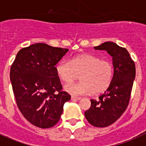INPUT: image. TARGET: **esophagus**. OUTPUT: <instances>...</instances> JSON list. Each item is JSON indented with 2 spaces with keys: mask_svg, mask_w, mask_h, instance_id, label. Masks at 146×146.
<instances>
[{
  "mask_svg": "<svg viewBox=\"0 0 146 146\" xmlns=\"http://www.w3.org/2000/svg\"><path fill=\"white\" fill-rule=\"evenodd\" d=\"M81 98L80 97H77V96H71V100L72 101H77V100H80Z\"/></svg>",
  "mask_w": 146,
  "mask_h": 146,
  "instance_id": "esophagus-1",
  "label": "esophagus"
}]
</instances>
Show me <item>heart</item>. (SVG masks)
<instances>
[{"mask_svg":"<svg viewBox=\"0 0 146 146\" xmlns=\"http://www.w3.org/2000/svg\"><path fill=\"white\" fill-rule=\"evenodd\" d=\"M56 70L58 77L65 83L72 82L80 75L79 82L65 86V90L73 95L102 94L111 86L114 76L113 65L110 61L92 54L78 55L70 61L62 60Z\"/></svg>","mask_w":146,"mask_h":146,"instance_id":"heart-1","label":"heart"}]
</instances>
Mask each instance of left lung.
Masks as SVG:
<instances>
[{
  "mask_svg": "<svg viewBox=\"0 0 146 146\" xmlns=\"http://www.w3.org/2000/svg\"><path fill=\"white\" fill-rule=\"evenodd\" d=\"M94 49L106 50L112 56L114 76L111 86L99 100H90L91 105L84 116L90 125L104 128L116 122L128 107L136 67L128 50L115 43L108 41Z\"/></svg>",
  "mask_w": 146,
  "mask_h": 146,
  "instance_id": "8db88e82",
  "label": "left lung"
}]
</instances>
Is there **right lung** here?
I'll return each mask as SVG.
<instances>
[{"label": "right lung", "instance_id": "add662e5", "mask_svg": "<svg viewBox=\"0 0 146 146\" xmlns=\"http://www.w3.org/2000/svg\"><path fill=\"white\" fill-rule=\"evenodd\" d=\"M68 49L37 43L18 52L10 68V80L17 106L24 118L40 128L59 121L70 95L63 91L56 65Z\"/></svg>", "mask_w": 146, "mask_h": 146}]
</instances>
